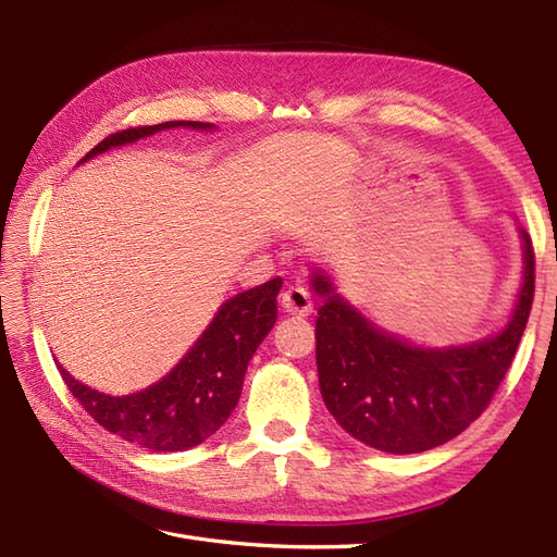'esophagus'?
Listing matches in <instances>:
<instances>
[{"label": "esophagus", "instance_id": "1", "mask_svg": "<svg viewBox=\"0 0 557 557\" xmlns=\"http://www.w3.org/2000/svg\"><path fill=\"white\" fill-rule=\"evenodd\" d=\"M280 306H282V311H285L287 315H297V318L311 315V311H313V301L309 297V292H306L299 285H292L289 289L282 292Z\"/></svg>", "mask_w": 557, "mask_h": 557}]
</instances>
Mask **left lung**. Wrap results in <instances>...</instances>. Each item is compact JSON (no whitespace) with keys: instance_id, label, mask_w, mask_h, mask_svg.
I'll use <instances>...</instances> for the list:
<instances>
[{"instance_id":"left-lung-1","label":"left lung","mask_w":557,"mask_h":557,"mask_svg":"<svg viewBox=\"0 0 557 557\" xmlns=\"http://www.w3.org/2000/svg\"><path fill=\"white\" fill-rule=\"evenodd\" d=\"M522 285L505 327L476 342L425 347L387 333L342 297L323 268L311 289L318 383L327 411L359 443L389 455L425 453L453 441L488 407L510 369L534 299V248L524 227Z\"/></svg>"}]
</instances>
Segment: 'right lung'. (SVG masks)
<instances>
[{"label": "right lung", "instance_id": "add662e5", "mask_svg": "<svg viewBox=\"0 0 557 557\" xmlns=\"http://www.w3.org/2000/svg\"><path fill=\"white\" fill-rule=\"evenodd\" d=\"M182 126L196 128V132H215V124L206 122H164L126 128L100 140L81 162ZM280 289L282 277H275L265 285L234 294L220 306L215 318L182 361L158 383L138 393L122 397L104 395L76 381L59 361L57 369L81 407L110 433L152 453H180V449L196 447L230 419L239 401L248 361L277 321Z\"/></svg>", "mask_w": 557, "mask_h": 557}]
</instances>
